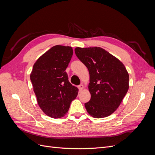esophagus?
Returning a JSON list of instances; mask_svg holds the SVG:
<instances>
[{"label":"esophagus","instance_id":"esophagus-1","mask_svg":"<svg viewBox=\"0 0 155 155\" xmlns=\"http://www.w3.org/2000/svg\"><path fill=\"white\" fill-rule=\"evenodd\" d=\"M78 88H79V90H83V89L84 88V86L82 85V84H81V85H79L78 86Z\"/></svg>","mask_w":155,"mask_h":155}]
</instances>
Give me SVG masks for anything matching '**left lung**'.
I'll list each match as a JSON object with an SVG mask.
<instances>
[{
  "instance_id": "obj_1",
  "label": "left lung",
  "mask_w": 155,
  "mask_h": 155,
  "mask_svg": "<svg viewBox=\"0 0 155 155\" xmlns=\"http://www.w3.org/2000/svg\"><path fill=\"white\" fill-rule=\"evenodd\" d=\"M78 59L90 74V101L85 104L95 118L112 114L118 109L129 89V74L120 61L100 47L75 48Z\"/></svg>"
}]
</instances>
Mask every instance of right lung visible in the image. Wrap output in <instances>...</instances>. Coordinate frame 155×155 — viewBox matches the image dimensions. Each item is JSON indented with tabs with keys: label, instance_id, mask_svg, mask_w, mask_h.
I'll list each match as a JSON object with an SVG mask.
<instances>
[{
	"label": "right lung",
	"instance_id": "1",
	"mask_svg": "<svg viewBox=\"0 0 155 155\" xmlns=\"http://www.w3.org/2000/svg\"><path fill=\"white\" fill-rule=\"evenodd\" d=\"M73 55L70 46L56 45L36 61L30 79L41 109L52 118L66 114L78 88L68 81L65 70Z\"/></svg>",
	"mask_w": 155,
	"mask_h": 155
}]
</instances>
